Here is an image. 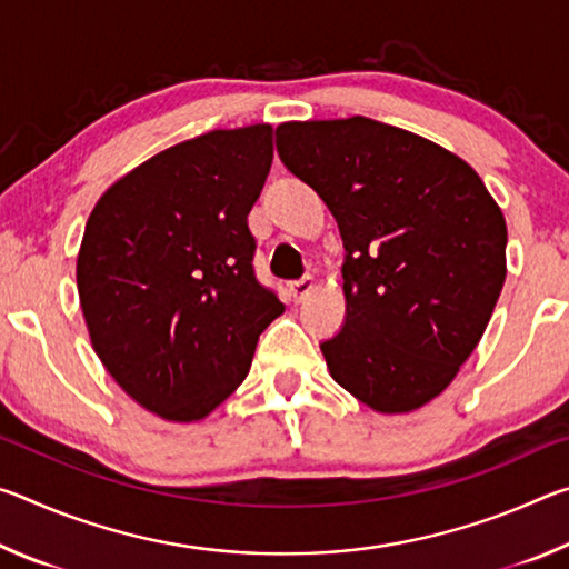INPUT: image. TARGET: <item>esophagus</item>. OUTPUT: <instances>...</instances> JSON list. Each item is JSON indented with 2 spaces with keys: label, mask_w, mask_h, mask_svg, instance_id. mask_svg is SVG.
<instances>
[{
  "label": "esophagus",
  "mask_w": 569,
  "mask_h": 569,
  "mask_svg": "<svg viewBox=\"0 0 569 569\" xmlns=\"http://www.w3.org/2000/svg\"><path fill=\"white\" fill-rule=\"evenodd\" d=\"M311 291H313V278L311 276H303V278H298V281L288 283V293L293 296L296 303H301Z\"/></svg>",
  "instance_id": "obj_1"
}]
</instances>
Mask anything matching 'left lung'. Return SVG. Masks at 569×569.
<instances>
[{
    "label": "left lung",
    "mask_w": 569,
    "mask_h": 569,
    "mask_svg": "<svg viewBox=\"0 0 569 569\" xmlns=\"http://www.w3.org/2000/svg\"><path fill=\"white\" fill-rule=\"evenodd\" d=\"M276 150L343 240L346 316L321 341L333 381L381 413L423 407L492 319L507 276L502 210L465 160L361 114L278 124Z\"/></svg>",
    "instance_id": "obj_1"
}]
</instances>
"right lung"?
<instances>
[{
  "instance_id": "right-lung-1",
  "label": "right lung",
  "mask_w": 569,
  "mask_h": 569,
  "mask_svg": "<svg viewBox=\"0 0 569 569\" xmlns=\"http://www.w3.org/2000/svg\"><path fill=\"white\" fill-rule=\"evenodd\" d=\"M271 134V124H250L162 150L114 182L84 226L77 291L92 349L162 419L208 417L283 313L256 278L248 228Z\"/></svg>"
}]
</instances>
